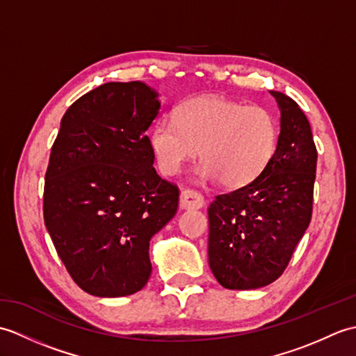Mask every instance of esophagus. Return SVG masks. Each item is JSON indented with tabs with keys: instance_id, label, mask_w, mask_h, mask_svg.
<instances>
[{
	"instance_id": "obj_1",
	"label": "esophagus",
	"mask_w": 356,
	"mask_h": 356,
	"mask_svg": "<svg viewBox=\"0 0 356 356\" xmlns=\"http://www.w3.org/2000/svg\"><path fill=\"white\" fill-rule=\"evenodd\" d=\"M203 203H205V199L199 191L186 188L180 193V208L182 209H199L203 207Z\"/></svg>"
}]
</instances>
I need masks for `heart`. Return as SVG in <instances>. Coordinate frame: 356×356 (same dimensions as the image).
Here are the masks:
<instances>
[{
  "label": "heart",
  "mask_w": 356,
  "mask_h": 356,
  "mask_svg": "<svg viewBox=\"0 0 356 356\" xmlns=\"http://www.w3.org/2000/svg\"><path fill=\"white\" fill-rule=\"evenodd\" d=\"M278 122L261 105H243L220 96L182 102L174 120L159 119L149 130V147L159 170L174 176L199 154V176L226 188L252 184L274 159Z\"/></svg>",
  "instance_id": "heart-1"
}]
</instances>
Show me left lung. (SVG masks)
<instances>
[{
  "instance_id": "1",
  "label": "left lung",
  "mask_w": 356,
  "mask_h": 356,
  "mask_svg": "<svg viewBox=\"0 0 356 356\" xmlns=\"http://www.w3.org/2000/svg\"><path fill=\"white\" fill-rule=\"evenodd\" d=\"M282 113L274 159L259 179L208 208V260L226 289H257L283 274L311 223L316 147L298 104L270 92Z\"/></svg>"
}]
</instances>
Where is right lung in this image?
<instances>
[{"label": "right lung", "instance_id": "right-lung-1", "mask_svg": "<svg viewBox=\"0 0 356 356\" xmlns=\"http://www.w3.org/2000/svg\"><path fill=\"white\" fill-rule=\"evenodd\" d=\"M159 108L143 82H107L70 105L53 142L44 223L90 295L140 291L151 275L149 240L177 213L179 188L156 172L145 134Z\"/></svg>", "mask_w": 356, "mask_h": 356}]
</instances>
